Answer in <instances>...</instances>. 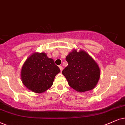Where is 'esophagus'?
<instances>
[{"label": "esophagus", "mask_w": 125, "mask_h": 125, "mask_svg": "<svg viewBox=\"0 0 125 125\" xmlns=\"http://www.w3.org/2000/svg\"><path fill=\"white\" fill-rule=\"evenodd\" d=\"M59 67L60 70H61V72H62V70H63V67H62V66H59Z\"/></svg>", "instance_id": "esophagus-1"}]
</instances>
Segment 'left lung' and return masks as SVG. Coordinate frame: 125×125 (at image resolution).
Returning a JSON list of instances; mask_svg holds the SVG:
<instances>
[{"instance_id": "obj_1", "label": "left lung", "mask_w": 125, "mask_h": 125, "mask_svg": "<svg viewBox=\"0 0 125 125\" xmlns=\"http://www.w3.org/2000/svg\"><path fill=\"white\" fill-rule=\"evenodd\" d=\"M66 60L68 66L62 74L70 86L80 92L91 91L95 87L100 78V68L87 52L73 50Z\"/></svg>"}]
</instances>
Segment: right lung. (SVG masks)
<instances>
[{
  "label": "right lung",
  "mask_w": 125,
  "mask_h": 125,
  "mask_svg": "<svg viewBox=\"0 0 125 125\" xmlns=\"http://www.w3.org/2000/svg\"><path fill=\"white\" fill-rule=\"evenodd\" d=\"M61 72L51 58L44 52H34L25 62L21 70L22 81L28 89L42 93L53 84L56 74Z\"/></svg>",
  "instance_id": "add662e5"
}]
</instances>
